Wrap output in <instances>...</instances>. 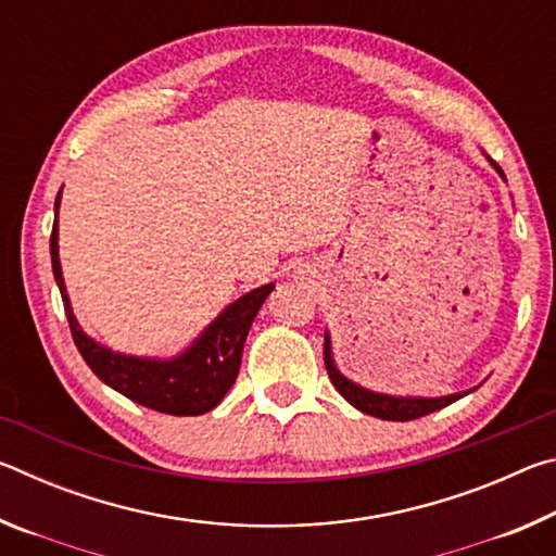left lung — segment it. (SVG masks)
<instances>
[{
  "label": "left lung",
  "instance_id": "left-lung-1",
  "mask_svg": "<svg viewBox=\"0 0 556 556\" xmlns=\"http://www.w3.org/2000/svg\"><path fill=\"white\" fill-rule=\"evenodd\" d=\"M488 162H491L495 172L505 178L503 168L497 166L491 156H488ZM324 361H326V370H328V378H331V382H333V388L341 392L355 409H361L363 414H370V417L388 419V421L419 419V417H425V414L444 409L451 402H456L464 397V394L473 392V390L456 392V394H446V397H394V394L365 390V388H361V384H355L353 380H348L345 375H341V370L336 368L333 351H331V336H328V331L324 338Z\"/></svg>",
  "mask_w": 556,
  "mask_h": 556
}]
</instances>
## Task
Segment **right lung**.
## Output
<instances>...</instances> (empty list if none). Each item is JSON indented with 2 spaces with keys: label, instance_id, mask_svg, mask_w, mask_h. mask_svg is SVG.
Wrapping results in <instances>:
<instances>
[{
  "label": "right lung",
  "instance_id": "obj_1",
  "mask_svg": "<svg viewBox=\"0 0 556 556\" xmlns=\"http://www.w3.org/2000/svg\"><path fill=\"white\" fill-rule=\"evenodd\" d=\"M59 205L61 191L55 195V220L51 230V265L55 285L61 289V299L68 316L73 341L78 345L83 361L98 378L112 390L125 394L127 400L142 407L174 414V417H195L218 407L225 392L232 388L240 372V357L244 338L255 321L257 312L265 304L275 285H262L248 294L232 301L223 308L220 316L176 357H137L127 353H115L110 348L83 331L75 321L68 291H65L61 260H59Z\"/></svg>",
  "mask_w": 556,
  "mask_h": 556
}]
</instances>
